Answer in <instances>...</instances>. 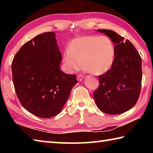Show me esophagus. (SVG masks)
<instances>
[{"mask_svg": "<svg viewBox=\"0 0 153 153\" xmlns=\"http://www.w3.org/2000/svg\"><path fill=\"white\" fill-rule=\"evenodd\" d=\"M84 77L82 74L78 75V76H77V79L78 80V81H82L83 79H84Z\"/></svg>", "mask_w": 153, "mask_h": 153, "instance_id": "esophagus-1", "label": "esophagus"}]
</instances>
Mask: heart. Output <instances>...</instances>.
Segmentation results:
<instances>
[{"instance_id":"obj_1","label":"heart","mask_w":153,"mask_h":153,"mask_svg":"<svg viewBox=\"0 0 153 153\" xmlns=\"http://www.w3.org/2000/svg\"><path fill=\"white\" fill-rule=\"evenodd\" d=\"M115 47L105 36H84L74 38L63 53V61L69 73L79 71L83 63L94 75H102L112 67Z\"/></svg>"}]
</instances>
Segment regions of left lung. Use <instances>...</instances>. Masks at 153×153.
Instances as JSON below:
<instances>
[{
	"label": "left lung",
	"mask_w": 153,
	"mask_h": 153,
	"mask_svg": "<svg viewBox=\"0 0 153 153\" xmlns=\"http://www.w3.org/2000/svg\"><path fill=\"white\" fill-rule=\"evenodd\" d=\"M115 44L111 68L99 76L100 85L94 93L98 108L109 115H118L132 108L138 101L142 82V59L130 41L111 30H98Z\"/></svg>",
	"instance_id": "left-lung-1"
}]
</instances>
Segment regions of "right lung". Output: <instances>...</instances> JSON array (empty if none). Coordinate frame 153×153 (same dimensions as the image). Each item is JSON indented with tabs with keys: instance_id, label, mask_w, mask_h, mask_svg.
Segmentation results:
<instances>
[{
	"instance_id": "obj_1",
	"label": "right lung",
	"mask_w": 153,
	"mask_h": 153,
	"mask_svg": "<svg viewBox=\"0 0 153 153\" xmlns=\"http://www.w3.org/2000/svg\"><path fill=\"white\" fill-rule=\"evenodd\" d=\"M61 60L53 32L25 43L13 60V82L17 97L25 109L38 117L49 118L60 113L77 83L76 75L61 70Z\"/></svg>"
}]
</instances>
